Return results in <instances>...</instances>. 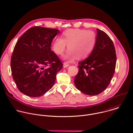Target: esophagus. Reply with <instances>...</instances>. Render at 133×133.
<instances>
[{
  "mask_svg": "<svg viewBox=\"0 0 133 133\" xmlns=\"http://www.w3.org/2000/svg\"><path fill=\"white\" fill-rule=\"evenodd\" d=\"M69 66V64H68V63H67V62H65V63H64L63 67H64V68L67 67H68Z\"/></svg>",
  "mask_w": 133,
  "mask_h": 133,
  "instance_id": "esophagus-1",
  "label": "esophagus"
}]
</instances>
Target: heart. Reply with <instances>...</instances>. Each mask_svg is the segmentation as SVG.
<instances>
[{
  "label": "heart",
  "mask_w": 133,
  "mask_h": 133,
  "mask_svg": "<svg viewBox=\"0 0 133 133\" xmlns=\"http://www.w3.org/2000/svg\"><path fill=\"white\" fill-rule=\"evenodd\" d=\"M97 34L92 31L84 29H68L57 38L53 44V50L57 55H62L65 51L66 44L69 51L64 58L69 62L77 57L83 59L89 56L95 48Z\"/></svg>",
  "instance_id": "obj_1"
}]
</instances>
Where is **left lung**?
Listing matches in <instances>:
<instances>
[{"label":"left lung","mask_w":133,"mask_h":133,"mask_svg":"<svg viewBox=\"0 0 133 133\" xmlns=\"http://www.w3.org/2000/svg\"><path fill=\"white\" fill-rule=\"evenodd\" d=\"M95 49L90 56L78 63L79 71L74 83L83 94L95 96L109 85L115 69L116 55L113 43L109 35L98 29Z\"/></svg>","instance_id":"8db88e82"}]
</instances>
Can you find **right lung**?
Returning a JSON list of instances; mask_svg holds the SVG:
<instances>
[{
    "label": "right lung",
    "instance_id": "1",
    "mask_svg": "<svg viewBox=\"0 0 133 133\" xmlns=\"http://www.w3.org/2000/svg\"><path fill=\"white\" fill-rule=\"evenodd\" d=\"M59 30L42 26L28 29L19 38L11 58L12 78L23 94L38 97L55 83L63 63L51 51L53 39Z\"/></svg>",
    "mask_w": 133,
    "mask_h": 133
}]
</instances>
